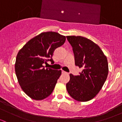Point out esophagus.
Wrapping results in <instances>:
<instances>
[{"label":"esophagus","instance_id":"1","mask_svg":"<svg viewBox=\"0 0 122 122\" xmlns=\"http://www.w3.org/2000/svg\"><path fill=\"white\" fill-rule=\"evenodd\" d=\"M62 74H68V73H67V72H66V71H62Z\"/></svg>","mask_w":122,"mask_h":122}]
</instances>
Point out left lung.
<instances>
[{"mask_svg": "<svg viewBox=\"0 0 122 122\" xmlns=\"http://www.w3.org/2000/svg\"><path fill=\"white\" fill-rule=\"evenodd\" d=\"M72 48L75 64L83 71L78 76L70 74L66 84L70 96L78 102H87L102 89L109 72L106 56L92 41L80 36H67Z\"/></svg>", "mask_w": 122, "mask_h": 122, "instance_id": "1", "label": "left lung"}]
</instances>
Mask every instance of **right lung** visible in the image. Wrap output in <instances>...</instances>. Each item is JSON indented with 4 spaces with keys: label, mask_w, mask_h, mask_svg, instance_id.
Segmentation results:
<instances>
[{
    "label": "right lung",
    "mask_w": 122,
    "mask_h": 122,
    "mask_svg": "<svg viewBox=\"0 0 122 122\" xmlns=\"http://www.w3.org/2000/svg\"><path fill=\"white\" fill-rule=\"evenodd\" d=\"M66 38L55 32H42L29 40L19 50L15 62V72L23 92L31 99L41 100L53 92L61 70L45 68L55 50L64 44Z\"/></svg>",
    "instance_id": "right-lung-1"
}]
</instances>
